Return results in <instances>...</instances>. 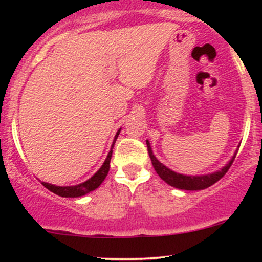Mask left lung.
Returning <instances> with one entry per match:
<instances>
[{
  "label": "left lung",
  "instance_id": "1",
  "mask_svg": "<svg viewBox=\"0 0 262 262\" xmlns=\"http://www.w3.org/2000/svg\"><path fill=\"white\" fill-rule=\"evenodd\" d=\"M146 145H148V151H149V156L151 159L152 166L156 171L159 176L164 180L165 182L169 183L170 186L172 187L180 188V189H187V191H198V189H204L209 186H212L213 183H215L217 181L223 177L225 173L228 172V170L230 169L231 164H233L234 159H235V155L233 156V159L228 162L227 166H224L221 171H217L214 173H209V175H204V176H186V175H181V173H177L175 171L167 169L166 166L161 164L158 159L155 158L154 154H152L151 148H150L149 141L146 140Z\"/></svg>",
  "mask_w": 262,
  "mask_h": 262
}]
</instances>
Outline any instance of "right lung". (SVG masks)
<instances>
[{
  "instance_id": "right-lung-1",
  "label": "right lung",
  "mask_w": 262,
  "mask_h": 262,
  "mask_svg": "<svg viewBox=\"0 0 262 262\" xmlns=\"http://www.w3.org/2000/svg\"><path fill=\"white\" fill-rule=\"evenodd\" d=\"M119 132L121 130L117 132L116 137H114L112 149L114 146V143H116V139L118 138ZM112 149H111V151L108 152L106 161L103 162V165H102L101 169L98 170L97 172H96L95 175L91 177V179L87 180L86 182L80 183V185H76V186H66V187L54 186V185H50V183H47V182H41V183H43L44 187H47L49 191L54 192V193L58 194V196H61V197H81V196H83V194L89 193V192H91V191H93V189L97 188L98 186H100L101 183L104 181L108 171H110V162H111V158H112V152H113Z\"/></svg>"
}]
</instances>
